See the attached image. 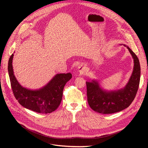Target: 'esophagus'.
I'll return each mask as SVG.
<instances>
[{
  "label": "esophagus",
  "instance_id": "1",
  "mask_svg": "<svg viewBox=\"0 0 148 148\" xmlns=\"http://www.w3.org/2000/svg\"><path fill=\"white\" fill-rule=\"evenodd\" d=\"M86 71V67H85L84 65H80L78 67V71L80 74H82L84 72H85Z\"/></svg>",
  "mask_w": 148,
  "mask_h": 148
}]
</instances>
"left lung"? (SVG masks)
<instances>
[{"mask_svg": "<svg viewBox=\"0 0 148 148\" xmlns=\"http://www.w3.org/2000/svg\"><path fill=\"white\" fill-rule=\"evenodd\" d=\"M123 45L127 47L134 59L133 71L125 87L107 90L101 87L96 80L86 82L88 104L97 113L111 114L122 111L130 106L136 95L140 78V65L136 54L128 46Z\"/></svg>", "mask_w": 148, "mask_h": 148, "instance_id": "8db88e82", "label": "left lung"}]
</instances>
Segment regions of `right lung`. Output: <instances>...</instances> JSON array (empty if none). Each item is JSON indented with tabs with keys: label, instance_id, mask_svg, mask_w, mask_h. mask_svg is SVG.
Here are the masks:
<instances>
[{
	"label": "right lung",
	"instance_id": "right-lung-1",
	"mask_svg": "<svg viewBox=\"0 0 148 148\" xmlns=\"http://www.w3.org/2000/svg\"><path fill=\"white\" fill-rule=\"evenodd\" d=\"M14 54L10 58L8 70L14 95L18 103L26 108L39 113H50L60 105L63 90L72 74H58L41 88L32 90L22 86L15 77L12 67Z\"/></svg>",
	"mask_w": 148,
	"mask_h": 148
}]
</instances>
